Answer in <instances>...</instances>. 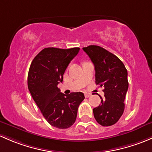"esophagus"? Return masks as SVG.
<instances>
[{
    "mask_svg": "<svg viewBox=\"0 0 152 152\" xmlns=\"http://www.w3.org/2000/svg\"><path fill=\"white\" fill-rule=\"evenodd\" d=\"M91 96V94L87 93V92H86V93H85V97L88 98V97H89V96Z\"/></svg>",
    "mask_w": 152,
    "mask_h": 152,
    "instance_id": "34e87169",
    "label": "esophagus"
}]
</instances>
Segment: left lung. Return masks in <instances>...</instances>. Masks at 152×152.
Returning <instances> with one entry per match:
<instances>
[{"label": "left lung", "mask_w": 152, "mask_h": 152, "mask_svg": "<svg viewBox=\"0 0 152 152\" xmlns=\"http://www.w3.org/2000/svg\"><path fill=\"white\" fill-rule=\"evenodd\" d=\"M94 65L96 85L103 86L104 99L93 109L94 116L100 125L108 126L119 120L124 110V99L127 92V70L121 60L96 45L83 48Z\"/></svg>", "instance_id": "1"}]
</instances>
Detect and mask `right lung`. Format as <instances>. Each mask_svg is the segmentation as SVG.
<instances>
[{"mask_svg":"<svg viewBox=\"0 0 152 152\" xmlns=\"http://www.w3.org/2000/svg\"><path fill=\"white\" fill-rule=\"evenodd\" d=\"M79 50V48H45L30 66V93L48 122L59 129H66L75 122L78 107L85 99L82 92L64 94L58 88L66 69Z\"/></svg>","mask_w":152,"mask_h":152,"instance_id":"1","label":"right lung"}]
</instances>
